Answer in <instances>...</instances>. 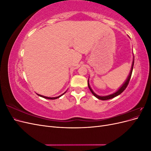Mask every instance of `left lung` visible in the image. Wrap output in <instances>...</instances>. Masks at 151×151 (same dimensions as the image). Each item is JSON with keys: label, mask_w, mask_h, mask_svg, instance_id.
<instances>
[{"label": "left lung", "mask_w": 151, "mask_h": 151, "mask_svg": "<svg viewBox=\"0 0 151 151\" xmlns=\"http://www.w3.org/2000/svg\"><path fill=\"white\" fill-rule=\"evenodd\" d=\"M134 64V58H133V61H132V63L131 70H130V73H129V76L127 77V78L126 81L124 82V83H123V84L122 85V86L116 91V92H115V93H113V94L107 95V96H99V95L96 94V93L94 92V91H93V89H91V86H90V85H89V79H88V87H89V89H90V91H91V92L92 93V94L94 96H95L96 98H97L98 99H101V100H108V99H112V98H115V97L117 96H118L119 94H120L123 92V91L126 89V88L127 87L128 84H129V81H130V77H131V76H132V70H133Z\"/></svg>", "instance_id": "obj_1"}]
</instances>
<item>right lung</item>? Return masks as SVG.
Returning <instances> with one entry per match:
<instances>
[{
	"label": "right lung",
	"instance_id": "add662e5",
	"mask_svg": "<svg viewBox=\"0 0 151 151\" xmlns=\"http://www.w3.org/2000/svg\"><path fill=\"white\" fill-rule=\"evenodd\" d=\"M67 92V91H65V92L64 93H63L62 94H61V95H60V96H57V97H53V98H51V97H47V96H43V95H40V94H37L39 96H40V97H42V98H45V99H57V98H60V97H61L62 95H63L65 93Z\"/></svg>",
	"mask_w": 151,
	"mask_h": 151
}]
</instances>
